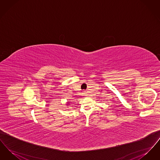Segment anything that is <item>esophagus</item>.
<instances>
[{
    "label": "esophagus",
    "instance_id": "obj_1",
    "mask_svg": "<svg viewBox=\"0 0 160 160\" xmlns=\"http://www.w3.org/2000/svg\"><path fill=\"white\" fill-rule=\"evenodd\" d=\"M83 94H84V93H83Z\"/></svg>",
    "mask_w": 160,
    "mask_h": 160
}]
</instances>
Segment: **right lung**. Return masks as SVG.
Masks as SVG:
<instances>
[{"label": "right lung", "instance_id": "add662e5", "mask_svg": "<svg viewBox=\"0 0 160 160\" xmlns=\"http://www.w3.org/2000/svg\"><path fill=\"white\" fill-rule=\"evenodd\" d=\"M68 102V103H67V105H68V102Z\"/></svg>", "mask_w": 160, "mask_h": 160}]
</instances>
